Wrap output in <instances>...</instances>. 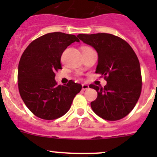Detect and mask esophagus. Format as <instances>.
Wrapping results in <instances>:
<instances>
[{"mask_svg":"<svg viewBox=\"0 0 157 157\" xmlns=\"http://www.w3.org/2000/svg\"><path fill=\"white\" fill-rule=\"evenodd\" d=\"M89 88H90V86H89L88 84H85V83L82 84V89H83V90H87Z\"/></svg>","mask_w":157,"mask_h":157,"instance_id":"1","label":"esophagus"}]
</instances>
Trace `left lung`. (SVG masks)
Listing matches in <instances>:
<instances>
[{
  "mask_svg": "<svg viewBox=\"0 0 157 157\" xmlns=\"http://www.w3.org/2000/svg\"><path fill=\"white\" fill-rule=\"evenodd\" d=\"M77 36L96 49V73L103 75L107 81L104 87L90 85L98 93L90 104L92 109L103 119H121L134 108L141 93L140 66L135 52L124 39L109 33Z\"/></svg>",
  "mask_w": 157,
  "mask_h": 157,
  "instance_id": "1",
  "label": "left lung"
}]
</instances>
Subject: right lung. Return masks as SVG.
<instances>
[{
  "label": "right lung",
  "mask_w": 157,
  "mask_h": 157,
  "mask_svg": "<svg viewBox=\"0 0 157 157\" xmlns=\"http://www.w3.org/2000/svg\"><path fill=\"white\" fill-rule=\"evenodd\" d=\"M74 42H80L74 35L47 33L33 41L20 58V96L27 108L39 118L53 120L63 116L81 90V85L73 80L61 86L55 80V71L61 69V55Z\"/></svg>",
  "instance_id": "right-lung-1"
}]
</instances>
